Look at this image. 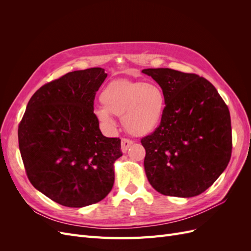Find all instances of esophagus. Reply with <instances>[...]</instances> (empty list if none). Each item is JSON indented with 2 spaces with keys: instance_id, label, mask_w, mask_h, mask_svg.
I'll return each instance as SVG.
<instances>
[{
  "instance_id": "34e87169",
  "label": "esophagus",
  "mask_w": 251,
  "mask_h": 251,
  "mask_svg": "<svg viewBox=\"0 0 251 251\" xmlns=\"http://www.w3.org/2000/svg\"><path fill=\"white\" fill-rule=\"evenodd\" d=\"M132 144H133V140L127 139V138H123L121 139V151H123L124 153H126L128 147L132 146Z\"/></svg>"
}]
</instances>
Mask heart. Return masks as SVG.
Segmentation results:
<instances>
[{"mask_svg":"<svg viewBox=\"0 0 251 251\" xmlns=\"http://www.w3.org/2000/svg\"><path fill=\"white\" fill-rule=\"evenodd\" d=\"M100 101L103 108L95 109L100 121L113 127L111 114L121 117L126 130L135 136L154 131L165 108V97L158 86L126 79L111 81L102 90Z\"/></svg>","mask_w":251,"mask_h":251,"instance_id":"heart-1","label":"heart"}]
</instances>
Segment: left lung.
I'll list each match as a JSON object with an SVG mask.
<instances>
[{"instance_id": "left-lung-1", "label": "left lung", "mask_w": 251, "mask_h": 251, "mask_svg": "<svg viewBox=\"0 0 251 251\" xmlns=\"http://www.w3.org/2000/svg\"><path fill=\"white\" fill-rule=\"evenodd\" d=\"M142 72L158 82L165 97L160 125L141 139L148 180L165 196H198L230 160L228 107L217 89L199 75L169 68Z\"/></svg>"}]
</instances>
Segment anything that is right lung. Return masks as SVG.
Segmentation results:
<instances>
[{
  "label": "right lung",
  "mask_w": 251,
  "mask_h": 251,
  "mask_svg": "<svg viewBox=\"0 0 251 251\" xmlns=\"http://www.w3.org/2000/svg\"><path fill=\"white\" fill-rule=\"evenodd\" d=\"M102 68L73 71L42 86L19 125V148L31 184L54 202L83 207L101 201L114 184L119 138L104 137L94 114Z\"/></svg>",
  "instance_id": "obj_1"
}]
</instances>
